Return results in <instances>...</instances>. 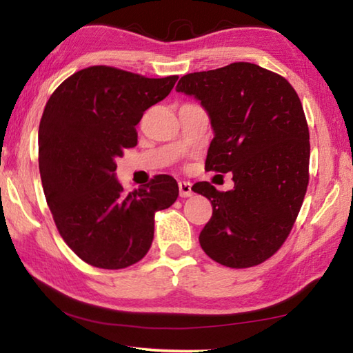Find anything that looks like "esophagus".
<instances>
[{
  "mask_svg": "<svg viewBox=\"0 0 353 353\" xmlns=\"http://www.w3.org/2000/svg\"><path fill=\"white\" fill-rule=\"evenodd\" d=\"M179 194H181V198H190V196L193 194V191H191V183L187 181L179 182Z\"/></svg>",
  "mask_w": 353,
  "mask_h": 353,
  "instance_id": "34e87169",
  "label": "esophagus"
}]
</instances>
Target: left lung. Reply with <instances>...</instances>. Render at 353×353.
<instances>
[{
    "label": "left lung",
    "instance_id": "obj_1",
    "mask_svg": "<svg viewBox=\"0 0 353 353\" xmlns=\"http://www.w3.org/2000/svg\"><path fill=\"white\" fill-rule=\"evenodd\" d=\"M176 92L199 101L213 129L208 171L232 172L234 188L193 185L212 202L213 214L199 235L212 260L250 268L285 243L308 185L310 134L305 113L285 77L255 63L181 77Z\"/></svg>",
    "mask_w": 353,
    "mask_h": 353
}]
</instances>
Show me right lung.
Here are the masks:
<instances>
[{
	"label": "right lung",
	"mask_w": 353,
	"mask_h": 353,
	"mask_svg": "<svg viewBox=\"0 0 353 353\" xmlns=\"http://www.w3.org/2000/svg\"><path fill=\"white\" fill-rule=\"evenodd\" d=\"M177 77L98 65L70 76L48 99L39 128L41 185L59 234L88 265L123 270L140 261L152 244L155 212L177 199L171 176L124 193L115 172V160L137 145L143 112L168 97Z\"/></svg>",
	"instance_id": "right-lung-1"
}]
</instances>
